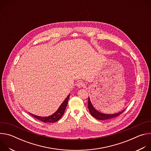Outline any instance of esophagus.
Listing matches in <instances>:
<instances>
[{"label": "esophagus", "instance_id": "obj_1", "mask_svg": "<svg viewBox=\"0 0 151 151\" xmlns=\"http://www.w3.org/2000/svg\"><path fill=\"white\" fill-rule=\"evenodd\" d=\"M76 86L78 88H81V87H85V84L84 82H83L82 81H78L76 83Z\"/></svg>", "mask_w": 151, "mask_h": 151}]
</instances>
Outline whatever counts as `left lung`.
Segmentation results:
<instances>
[{
	"label": "left lung",
	"mask_w": 151,
	"mask_h": 151,
	"mask_svg": "<svg viewBox=\"0 0 151 151\" xmlns=\"http://www.w3.org/2000/svg\"><path fill=\"white\" fill-rule=\"evenodd\" d=\"M88 110H89L91 115L95 118L99 119V120H107V119H109L115 118L116 116H118V115L121 114L125 109H124L122 111L119 112L116 114H106L100 112L99 111H97L95 109V107L93 106V105L91 103V101L89 97H88Z\"/></svg>",
	"instance_id": "obj_1"
}]
</instances>
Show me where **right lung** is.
<instances>
[{"label": "right lung", "mask_w": 151, "mask_h": 151, "mask_svg": "<svg viewBox=\"0 0 151 151\" xmlns=\"http://www.w3.org/2000/svg\"><path fill=\"white\" fill-rule=\"evenodd\" d=\"M70 97V94L68 96V97L66 98V99L63 101V102L61 104V105L59 106L58 109L53 114L48 116H37L34 114H32L31 113H29L31 115H32L35 118L44 122H55L57 121H58L61 116L63 115L64 111H65L66 107L68 103V100Z\"/></svg>", "instance_id": "right-lung-1"}]
</instances>
